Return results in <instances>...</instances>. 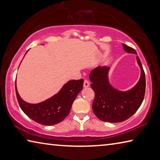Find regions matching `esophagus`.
Returning <instances> with one entry per match:
<instances>
[{"label": "esophagus", "mask_w": 160, "mask_h": 160, "mask_svg": "<svg viewBox=\"0 0 160 160\" xmlns=\"http://www.w3.org/2000/svg\"><path fill=\"white\" fill-rule=\"evenodd\" d=\"M83 85L85 88H88V87L90 86V82L88 80H84V83H83Z\"/></svg>", "instance_id": "esophagus-1"}]
</instances>
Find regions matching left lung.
I'll return each mask as SVG.
<instances>
[{
	"label": "left lung",
	"instance_id": "left-lung-1",
	"mask_svg": "<svg viewBox=\"0 0 160 160\" xmlns=\"http://www.w3.org/2000/svg\"><path fill=\"white\" fill-rule=\"evenodd\" d=\"M128 53L137 54L136 51L123 44ZM138 63L141 69L140 80L133 88L122 92L111 86L108 80L109 67H97L91 71V88L94 92L92 103L93 112L102 121L118 123L126 121L137 112L141 105L145 93V75L141 62L137 56Z\"/></svg>",
	"mask_w": 160,
	"mask_h": 160
}]
</instances>
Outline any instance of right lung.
Segmentation results:
<instances>
[{
  "label": "right lung",
  "mask_w": 160,
  "mask_h": 160,
  "mask_svg": "<svg viewBox=\"0 0 160 160\" xmlns=\"http://www.w3.org/2000/svg\"><path fill=\"white\" fill-rule=\"evenodd\" d=\"M83 81V79L70 80L51 98L39 104H29L19 95L15 80L16 96L21 109L28 117L42 125H55L69 114L72 102L82 90Z\"/></svg>",
  "instance_id": "add662e5"
}]
</instances>
